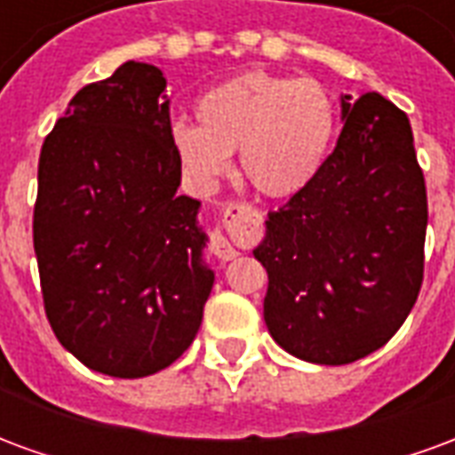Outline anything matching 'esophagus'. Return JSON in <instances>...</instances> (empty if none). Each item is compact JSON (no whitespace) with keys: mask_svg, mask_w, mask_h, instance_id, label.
<instances>
[{"mask_svg":"<svg viewBox=\"0 0 455 455\" xmlns=\"http://www.w3.org/2000/svg\"><path fill=\"white\" fill-rule=\"evenodd\" d=\"M224 227H227L228 236H214L212 241V251L214 256L221 260H231L238 256V243H256L260 238V227H263V217L260 212L248 204H228L224 209Z\"/></svg>","mask_w":455,"mask_h":455,"instance_id":"34e87169","label":"esophagus"}]
</instances>
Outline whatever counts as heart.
I'll list each match as a JSON object with an SVG mask.
<instances>
[{
    "instance_id": "heart-1",
    "label": "heart",
    "mask_w": 455,
    "mask_h": 455,
    "mask_svg": "<svg viewBox=\"0 0 455 455\" xmlns=\"http://www.w3.org/2000/svg\"><path fill=\"white\" fill-rule=\"evenodd\" d=\"M199 126L170 129L180 168L212 188L238 150L241 175L273 199L295 197L322 172L336 131L334 102L315 80L243 73L212 87L195 107Z\"/></svg>"
}]
</instances>
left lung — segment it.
<instances>
[{
	"mask_svg": "<svg viewBox=\"0 0 455 455\" xmlns=\"http://www.w3.org/2000/svg\"><path fill=\"white\" fill-rule=\"evenodd\" d=\"M341 136L307 189L270 212L253 256L263 316L287 353L346 365L390 341L424 277L427 188L407 114L341 94Z\"/></svg>",
	"mask_w": 455,
	"mask_h": 455,
	"instance_id": "obj_1",
	"label": "left lung"
}]
</instances>
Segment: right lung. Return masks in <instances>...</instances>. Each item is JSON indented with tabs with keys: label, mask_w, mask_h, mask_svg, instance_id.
Returning a JSON list of instances; mask_svg holds the SVG:
<instances>
[{
	"label": "right lung",
	"mask_w": 455,
	"mask_h": 455,
	"mask_svg": "<svg viewBox=\"0 0 455 455\" xmlns=\"http://www.w3.org/2000/svg\"><path fill=\"white\" fill-rule=\"evenodd\" d=\"M160 68L83 87L38 160L34 251L45 316L90 371L146 378L188 351L214 270L202 202L178 195Z\"/></svg>",
	"instance_id": "add662e5"
}]
</instances>
